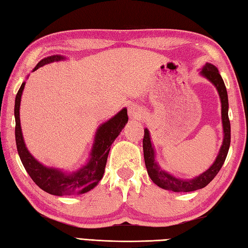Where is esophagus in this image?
Here are the masks:
<instances>
[{
    "label": "esophagus",
    "mask_w": 248,
    "mask_h": 248,
    "mask_svg": "<svg viewBox=\"0 0 248 248\" xmlns=\"http://www.w3.org/2000/svg\"><path fill=\"white\" fill-rule=\"evenodd\" d=\"M142 112V109H141L140 106L138 105H131L128 109V114L130 119H138L139 115Z\"/></svg>",
    "instance_id": "esophagus-1"
}]
</instances>
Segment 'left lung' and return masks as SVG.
Instances as JSON below:
<instances>
[{"instance_id": "8db88e82", "label": "left lung", "mask_w": 248, "mask_h": 248, "mask_svg": "<svg viewBox=\"0 0 248 248\" xmlns=\"http://www.w3.org/2000/svg\"><path fill=\"white\" fill-rule=\"evenodd\" d=\"M200 75L216 88L218 92L220 103H221V123H223V143L219 149V152L217 154L214 163L209 167L208 170L204 172L195 176L193 179H180L175 178L169 172H167L164 169L160 168L157 161H156V155L153 142L151 141V135L148 128H144V137H143V155L145 167L148 170V174L150 175L151 180L158 186V187L171 190L174 193H188V191H194L197 189H201L205 187L210 182L213 180L216 174L218 173L221 166L224 165L225 159L228 154L229 146H230V121L228 117V94L225 87L224 80L219 75L218 69L213 64L206 63L203 67L200 69Z\"/></svg>"}]
</instances>
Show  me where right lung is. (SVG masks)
Wrapping results in <instances>:
<instances>
[{"label":"right lung","mask_w":248,"mask_h":248,"mask_svg":"<svg viewBox=\"0 0 248 248\" xmlns=\"http://www.w3.org/2000/svg\"><path fill=\"white\" fill-rule=\"evenodd\" d=\"M64 60H66V58L63 55H50V57L40 60L32 72H35L46 64L60 62ZM24 85L25 81L22 82L16 95V99H15V120H16L15 136H16L19 157L21 159L25 170L31 176L34 183L48 194L54 196H73L88 193L91 189H93L103 178L111 144L113 143V141L120 135L128 121L127 109L123 108L114 117L98 126V128L96 129L92 150L90 152L88 161L79 169L67 172L63 169L47 167L39 163L29 152L27 145L24 143L19 113Z\"/></svg>","instance_id":"add662e5"}]
</instances>
